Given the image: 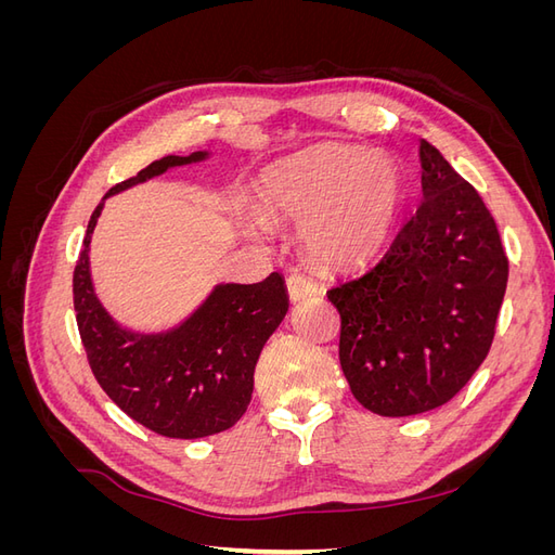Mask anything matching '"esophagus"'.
Returning a JSON list of instances; mask_svg holds the SVG:
<instances>
[{
    "label": "esophagus",
    "mask_w": 555,
    "mask_h": 555,
    "mask_svg": "<svg viewBox=\"0 0 555 555\" xmlns=\"http://www.w3.org/2000/svg\"><path fill=\"white\" fill-rule=\"evenodd\" d=\"M287 292H289L292 300H304V298L319 294V284L310 275L294 271L287 275Z\"/></svg>",
    "instance_id": "esophagus-1"
}]
</instances>
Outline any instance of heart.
Wrapping results in <instances>:
<instances>
[{
	"mask_svg": "<svg viewBox=\"0 0 555 555\" xmlns=\"http://www.w3.org/2000/svg\"><path fill=\"white\" fill-rule=\"evenodd\" d=\"M271 215L306 222L304 238L328 263H361L389 241L402 176L384 155L354 145H314L263 178Z\"/></svg>",
	"mask_w": 555,
	"mask_h": 555,
	"instance_id": "1",
	"label": "heart"
}]
</instances>
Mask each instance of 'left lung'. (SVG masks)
Listing matches in <instances>:
<instances>
[{"instance_id": "1", "label": "left lung", "mask_w": 555, "mask_h": 555, "mask_svg": "<svg viewBox=\"0 0 555 555\" xmlns=\"http://www.w3.org/2000/svg\"><path fill=\"white\" fill-rule=\"evenodd\" d=\"M424 198L384 255L326 292L349 389L379 416L444 405L493 345L509 259L491 210L428 141Z\"/></svg>"}]
</instances>
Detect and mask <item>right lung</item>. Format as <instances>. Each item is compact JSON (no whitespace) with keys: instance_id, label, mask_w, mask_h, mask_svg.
Returning a JSON list of instances; mask_svg holds the SVG:
<instances>
[{"instance_id":"1","label":"right lung","mask_w":555,"mask_h":555,"mask_svg":"<svg viewBox=\"0 0 555 555\" xmlns=\"http://www.w3.org/2000/svg\"><path fill=\"white\" fill-rule=\"evenodd\" d=\"M204 157H162L117 182L106 196ZM102 206L90 217L74 268L76 322L96 382L133 422L164 438L196 440L231 428L249 405L261 349L287 314L282 275L271 273L257 284H220L169 333L125 331L99 304L90 280L88 251Z\"/></svg>"}]
</instances>
